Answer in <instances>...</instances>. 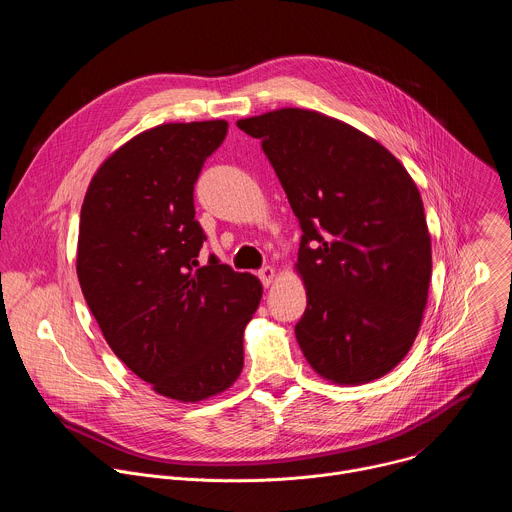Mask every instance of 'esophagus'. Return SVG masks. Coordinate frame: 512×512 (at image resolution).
Listing matches in <instances>:
<instances>
[{"label": "esophagus", "instance_id": "1", "mask_svg": "<svg viewBox=\"0 0 512 512\" xmlns=\"http://www.w3.org/2000/svg\"><path fill=\"white\" fill-rule=\"evenodd\" d=\"M259 279H261V283H263L265 287H269V285L273 283V279H275V269H273L271 265L263 267V269L259 271Z\"/></svg>", "mask_w": 512, "mask_h": 512}]
</instances>
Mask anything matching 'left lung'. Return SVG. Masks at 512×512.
<instances>
[{
  "mask_svg": "<svg viewBox=\"0 0 512 512\" xmlns=\"http://www.w3.org/2000/svg\"><path fill=\"white\" fill-rule=\"evenodd\" d=\"M261 139L302 227L308 308L296 324L310 367L371 383L409 352L427 304L431 239L419 190L379 141L308 109L237 121Z\"/></svg>",
  "mask_w": 512,
  "mask_h": 512,
  "instance_id": "8db88e82",
  "label": "left lung"
}]
</instances>
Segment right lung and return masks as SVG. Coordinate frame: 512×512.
<instances>
[{
	"label": "right lung",
	"mask_w": 512,
	"mask_h": 512,
	"mask_svg": "<svg viewBox=\"0 0 512 512\" xmlns=\"http://www.w3.org/2000/svg\"><path fill=\"white\" fill-rule=\"evenodd\" d=\"M229 123H164L129 139L93 176L77 275L125 367L164 397L196 403L243 371V332L263 287L214 255L194 218V184Z\"/></svg>",
	"instance_id": "obj_1"
}]
</instances>
